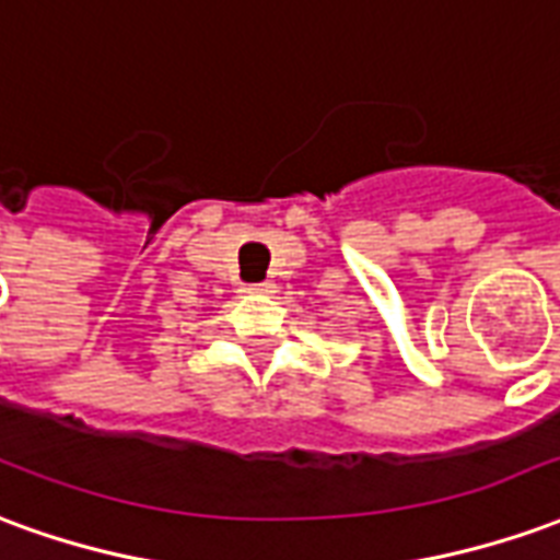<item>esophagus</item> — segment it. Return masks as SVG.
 <instances>
[{
  "label": "esophagus",
  "mask_w": 560,
  "mask_h": 560,
  "mask_svg": "<svg viewBox=\"0 0 560 560\" xmlns=\"http://www.w3.org/2000/svg\"><path fill=\"white\" fill-rule=\"evenodd\" d=\"M276 291V284L272 281H257V284H245L243 293H272Z\"/></svg>",
  "instance_id": "obj_1"
}]
</instances>
